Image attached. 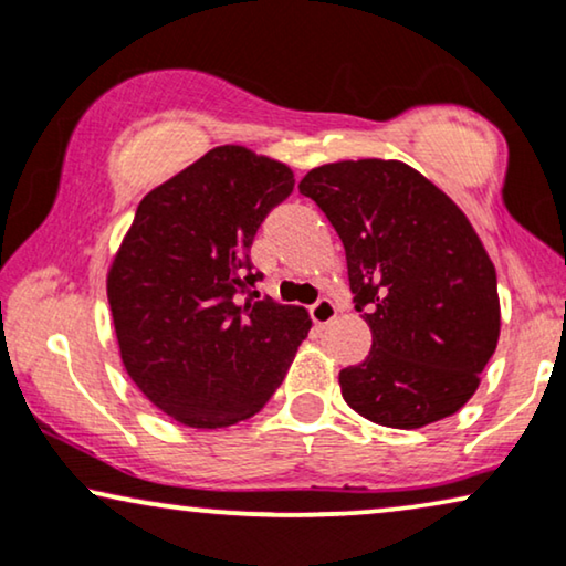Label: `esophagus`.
Returning a JSON list of instances; mask_svg holds the SVG:
<instances>
[{"mask_svg": "<svg viewBox=\"0 0 566 566\" xmlns=\"http://www.w3.org/2000/svg\"><path fill=\"white\" fill-rule=\"evenodd\" d=\"M336 305L331 303L328 297H323V300H318V303H315L313 307H311V318L315 321V326H328L331 321L336 318Z\"/></svg>", "mask_w": 566, "mask_h": 566, "instance_id": "34e87169", "label": "esophagus"}]
</instances>
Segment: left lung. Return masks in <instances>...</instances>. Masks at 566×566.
Returning <instances> with one entry per match:
<instances>
[{
  "instance_id": "8db88e82",
  "label": "left lung",
  "mask_w": 566,
  "mask_h": 566,
  "mask_svg": "<svg viewBox=\"0 0 566 566\" xmlns=\"http://www.w3.org/2000/svg\"><path fill=\"white\" fill-rule=\"evenodd\" d=\"M342 238L354 307L373 331L338 373L359 417L419 429L476 394L500 338L496 271L448 193L398 160H342L300 180Z\"/></svg>"
}]
</instances>
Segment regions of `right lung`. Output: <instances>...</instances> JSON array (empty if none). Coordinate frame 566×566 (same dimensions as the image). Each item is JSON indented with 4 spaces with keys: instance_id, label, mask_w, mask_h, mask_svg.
<instances>
[{
    "instance_id": "1",
    "label": "right lung",
    "mask_w": 566,
    "mask_h": 566,
    "mask_svg": "<svg viewBox=\"0 0 566 566\" xmlns=\"http://www.w3.org/2000/svg\"><path fill=\"white\" fill-rule=\"evenodd\" d=\"M292 188L284 163L224 145L139 201L108 303L126 373L178 424L259 413L313 326L305 307L243 300L263 276L248 255L255 232Z\"/></svg>"
}]
</instances>
